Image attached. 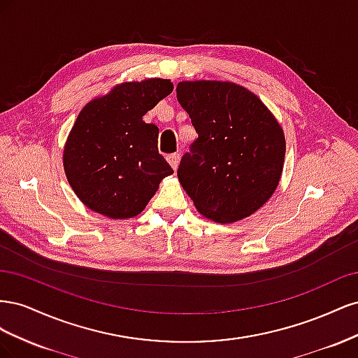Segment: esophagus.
Returning a JSON list of instances; mask_svg holds the SVG:
<instances>
[{
  "label": "esophagus",
  "instance_id": "1",
  "mask_svg": "<svg viewBox=\"0 0 358 358\" xmlns=\"http://www.w3.org/2000/svg\"><path fill=\"white\" fill-rule=\"evenodd\" d=\"M179 158H180L179 154H170V155H167V161H169V164L173 167V170L178 169Z\"/></svg>",
  "mask_w": 358,
  "mask_h": 358
}]
</instances>
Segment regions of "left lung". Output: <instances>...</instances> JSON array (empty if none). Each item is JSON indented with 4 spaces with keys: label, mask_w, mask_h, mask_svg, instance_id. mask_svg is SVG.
<instances>
[{
    "label": "left lung",
    "mask_w": 358,
    "mask_h": 358,
    "mask_svg": "<svg viewBox=\"0 0 358 358\" xmlns=\"http://www.w3.org/2000/svg\"><path fill=\"white\" fill-rule=\"evenodd\" d=\"M178 100L199 137L178 178L199 212L227 224L272 197L285 158V137L257 95L231 82H180Z\"/></svg>",
    "instance_id": "8db88e82"
}]
</instances>
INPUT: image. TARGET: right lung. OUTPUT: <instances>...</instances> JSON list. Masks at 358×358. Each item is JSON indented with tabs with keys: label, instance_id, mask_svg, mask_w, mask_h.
Segmentation results:
<instances>
[{
	"label": "right lung",
	"instance_id": "right-lung-1",
	"mask_svg": "<svg viewBox=\"0 0 358 358\" xmlns=\"http://www.w3.org/2000/svg\"><path fill=\"white\" fill-rule=\"evenodd\" d=\"M171 91L167 79L129 82L83 107L64 149V169L76 196L91 210L131 218L171 175L158 152V127L143 121Z\"/></svg>",
	"mask_w": 358,
	"mask_h": 358
}]
</instances>
